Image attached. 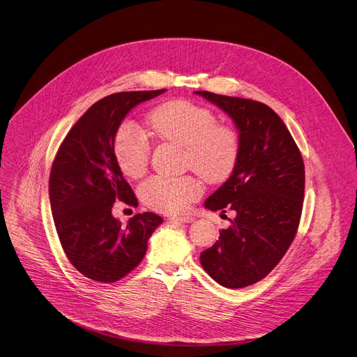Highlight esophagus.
Masks as SVG:
<instances>
[{
	"mask_svg": "<svg viewBox=\"0 0 357 357\" xmlns=\"http://www.w3.org/2000/svg\"><path fill=\"white\" fill-rule=\"evenodd\" d=\"M169 220L171 222H178V223H192L193 220H195V218H192V216H172V218H169Z\"/></svg>",
	"mask_w": 357,
	"mask_h": 357,
	"instance_id": "1",
	"label": "esophagus"
}]
</instances>
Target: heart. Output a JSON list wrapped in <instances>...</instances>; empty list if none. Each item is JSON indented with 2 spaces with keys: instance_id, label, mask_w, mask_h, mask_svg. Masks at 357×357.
Here are the masks:
<instances>
[{
  "instance_id": "obj_1",
  "label": "heart",
  "mask_w": 357,
  "mask_h": 357,
  "mask_svg": "<svg viewBox=\"0 0 357 357\" xmlns=\"http://www.w3.org/2000/svg\"><path fill=\"white\" fill-rule=\"evenodd\" d=\"M206 107L186 100H172L158 105L148 115L151 132L164 142L183 146V162L204 181L222 183L234 174L241 155L239 131L216 122ZM115 158L129 178L145 175L151 146L148 138L134 125H122L114 141ZM142 201L159 212H182L202 195V185L193 176H153L142 183Z\"/></svg>"
}]
</instances>
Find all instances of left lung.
<instances>
[{"mask_svg": "<svg viewBox=\"0 0 357 357\" xmlns=\"http://www.w3.org/2000/svg\"><path fill=\"white\" fill-rule=\"evenodd\" d=\"M195 93L228 114L241 135L234 174L205 201L211 211H234L235 219L201 253V265L213 280L239 289L268 276L296 236L305 195L303 158L268 105L208 91Z\"/></svg>", "mask_w": 357, "mask_h": 357, "instance_id": "8db88e82", "label": "left lung"}]
</instances>
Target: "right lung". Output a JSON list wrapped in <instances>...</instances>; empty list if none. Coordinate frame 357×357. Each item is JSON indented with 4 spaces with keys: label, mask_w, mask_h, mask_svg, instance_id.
Wrapping results in <instances>:
<instances>
[{
    "label": "right lung",
    "mask_w": 357,
    "mask_h": 357,
    "mask_svg": "<svg viewBox=\"0 0 357 357\" xmlns=\"http://www.w3.org/2000/svg\"><path fill=\"white\" fill-rule=\"evenodd\" d=\"M165 92H116L95 102L62 141L50 175L55 229L70 262L85 278L114 283L134 271L162 218L144 212L122 225L112 215L118 201L138 206L114 152L118 128L138 104Z\"/></svg>",
    "instance_id": "obj_1"
}]
</instances>
